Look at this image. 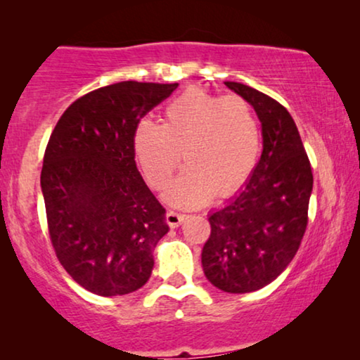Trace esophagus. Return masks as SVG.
<instances>
[{
    "mask_svg": "<svg viewBox=\"0 0 360 360\" xmlns=\"http://www.w3.org/2000/svg\"><path fill=\"white\" fill-rule=\"evenodd\" d=\"M165 219H167V224H169L170 228H179V226L186 219V214L176 213V211H169L165 216Z\"/></svg>",
    "mask_w": 360,
    "mask_h": 360,
    "instance_id": "1",
    "label": "esophagus"
}]
</instances>
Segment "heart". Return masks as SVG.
Instances as JSON below:
<instances>
[{
    "instance_id": "heart-1",
    "label": "heart",
    "mask_w": 360,
    "mask_h": 360,
    "mask_svg": "<svg viewBox=\"0 0 360 360\" xmlns=\"http://www.w3.org/2000/svg\"><path fill=\"white\" fill-rule=\"evenodd\" d=\"M134 150L155 190L169 186L185 154L188 167L167 200L181 208H196L214 195L231 196L245 185L257 165L260 126L244 98L191 88L165 106L162 124H137Z\"/></svg>"
}]
</instances>
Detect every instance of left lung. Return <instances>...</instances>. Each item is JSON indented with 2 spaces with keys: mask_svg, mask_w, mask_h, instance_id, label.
Returning <instances> with one entry per match:
<instances>
[{
  "mask_svg": "<svg viewBox=\"0 0 360 360\" xmlns=\"http://www.w3.org/2000/svg\"><path fill=\"white\" fill-rule=\"evenodd\" d=\"M224 83L254 106L264 150L244 190L210 214L201 265L214 287L249 293L274 282L297 254L308 224L313 174L287 108L255 88Z\"/></svg>",
  "mask_w": 360,
  "mask_h": 360,
  "instance_id": "left-lung-1",
  "label": "left lung"
}]
</instances>
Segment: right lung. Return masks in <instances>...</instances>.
I'll return each mask as SVG.
<instances>
[{
  "label": "right lung",
  "mask_w": 360,
  "mask_h": 360,
  "mask_svg": "<svg viewBox=\"0 0 360 360\" xmlns=\"http://www.w3.org/2000/svg\"><path fill=\"white\" fill-rule=\"evenodd\" d=\"M179 83L121 82L67 108L47 142L41 174L47 228L67 274L88 292H136L169 231L165 208L137 170L134 132Z\"/></svg>",
  "instance_id": "1"
}]
</instances>
